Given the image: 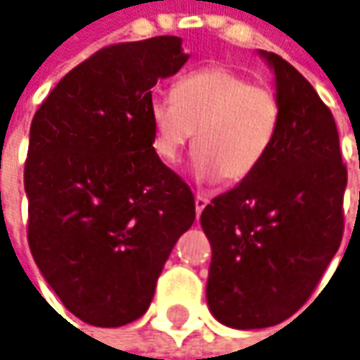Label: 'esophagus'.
Returning <instances> with one entry per match:
<instances>
[{"label":"esophagus","mask_w":360,"mask_h":360,"mask_svg":"<svg viewBox=\"0 0 360 360\" xmlns=\"http://www.w3.org/2000/svg\"><path fill=\"white\" fill-rule=\"evenodd\" d=\"M194 202H196V216L200 218V214H202V210L208 206V198L204 196V194H196V198H194Z\"/></svg>","instance_id":"esophagus-1"}]
</instances>
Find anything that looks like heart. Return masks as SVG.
Instances as JSON below:
<instances>
[{"label":"heart","mask_w":360,"mask_h":360,"mask_svg":"<svg viewBox=\"0 0 360 360\" xmlns=\"http://www.w3.org/2000/svg\"><path fill=\"white\" fill-rule=\"evenodd\" d=\"M154 152L172 164L194 139L192 172L200 182H242L264 162L279 127V101L265 84L228 67H208L178 79L172 96L148 103Z\"/></svg>","instance_id":"heart-1"}]
</instances>
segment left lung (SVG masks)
Instances as JSON below:
<instances>
[{
	"label": "left lung",
	"mask_w": 360,
	"mask_h": 360,
	"mask_svg": "<svg viewBox=\"0 0 360 360\" xmlns=\"http://www.w3.org/2000/svg\"><path fill=\"white\" fill-rule=\"evenodd\" d=\"M279 127L259 168L202 212L212 245L206 299L231 329H264L311 297L343 238L347 168L331 110L276 53Z\"/></svg>",
	"instance_id": "1"
}]
</instances>
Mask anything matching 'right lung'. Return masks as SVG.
I'll use <instances>...</instances> for the list:
<instances>
[{
  "instance_id": "right-lung-1",
  "label": "right lung",
  "mask_w": 360,
  "mask_h": 360,
  "mask_svg": "<svg viewBox=\"0 0 360 360\" xmlns=\"http://www.w3.org/2000/svg\"><path fill=\"white\" fill-rule=\"evenodd\" d=\"M188 53L162 35L118 43L63 77L29 130V248L63 305L89 325L142 317L178 238L190 188L154 152L148 103Z\"/></svg>"
}]
</instances>
